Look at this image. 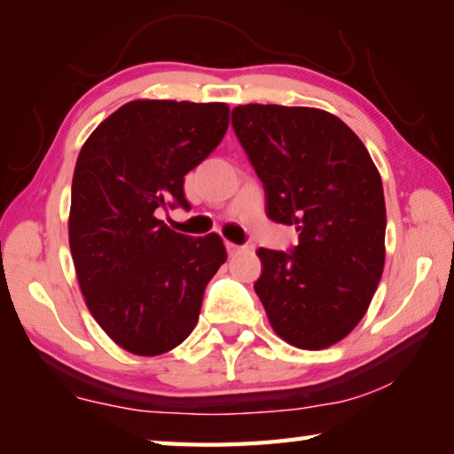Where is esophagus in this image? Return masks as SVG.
<instances>
[{
  "label": "esophagus",
  "instance_id": "1",
  "mask_svg": "<svg viewBox=\"0 0 454 454\" xmlns=\"http://www.w3.org/2000/svg\"><path fill=\"white\" fill-rule=\"evenodd\" d=\"M226 250H228V254H230V256H234V254H238V252H242V250H244V246H238V244H232V242H226Z\"/></svg>",
  "mask_w": 454,
  "mask_h": 454
}]
</instances>
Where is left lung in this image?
Masks as SVG:
<instances>
[{
    "label": "left lung",
    "mask_w": 454,
    "mask_h": 454,
    "mask_svg": "<svg viewBox=\"0 0 454 454\" xmlns=\"http://www.w3.org/2000/svg\"><path fill=\"white\" fill-rule=\"evenodd\" d=\"M232 128L264 186L266 216L298 232L292 250L258 248L256 294L288 344L326 348L364 317L382 276L380 174L358 136L317 107L238 106Z\"/></svg>",
    "instance_id": "left-lung-1"
}]
</instances>
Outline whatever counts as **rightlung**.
<instances>
[{
    "mask_svg": "<svg viewBox=\"0 0 454 454\" xmlns=\"http://www.w3.org/2000/svg\"><path fill=\"white\" fill-rule=\"evenodd\" d=\"M228 114L226 104L136 99L94 129L75 162V274L91 317L134 355L156 356L186 340L226 262L218 234H178L158 214L190 210L184 176L222 142Z\"/></svg>",
    "mask_w": 454,
    "mask_h": 454,
    "instance_id": "right-lung-1",
    "label": "right lung"
}]
</instances>
